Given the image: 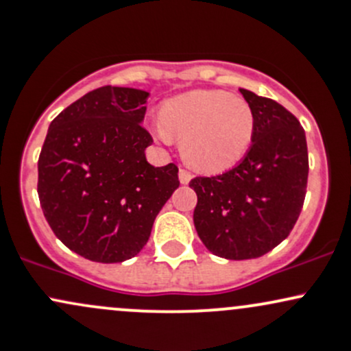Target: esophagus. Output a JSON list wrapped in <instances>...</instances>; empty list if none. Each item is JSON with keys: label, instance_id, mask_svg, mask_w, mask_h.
I'll return each mask as SVG.
<instances>
[{"label": "esophagus", "instance_id": "1", "mask_svg": "<svg viewBox=\"0 0 351 351\" xmlns=\"http://www.w3.org/2000/svg\"><path fill=\"white\" fill-rule=\"evenodd\" d=\"M192 179V174L189 171H186V169H180L179 171V180L180 184H189Z\"/></svg>", "mask_w": 351, "mask_h": 351}]
</instances>
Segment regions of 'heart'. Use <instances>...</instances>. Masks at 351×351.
Wrapping results in <instances>:
<instances>
[{"mask_svg":"<svg viewBox=\"0 0 351 351\" xmlns=\"http://www.w3.org/2000/svg\"><path fill=\"white\" fill-rule=\"evenodd\" d=\"M157 135L169 142L182 138V154L194 169L221 172L237 164L250 150L256 115L243 97L222 90H192L165 101Z\"/></svg>","mask_w":351,"mask_h":351,"instance_id":"heart-1","label":"heart"}]
</instances>
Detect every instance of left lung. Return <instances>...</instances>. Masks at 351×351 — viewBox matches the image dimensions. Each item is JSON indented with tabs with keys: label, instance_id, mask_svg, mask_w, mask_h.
Instances as JSON below:
<instances>
[{
	"label": "left lung",
	"instance_id": "1",
	"mask_svg": "<svg viewBox=\"0 0 351 351\" xmlns=\"http://www.w3.org/2000/svg\"><path fill=\"white\" fill-rule=\"evenodd\" d=\"M256 115L252 144L231 171L195 177L194 226L219 258L252 259L285 241L306 195L308 147L303 127L278 101L239 88Z\"/></svg>",
	"mask_w": 351,
	"mask_h": 351
}]
</instances>
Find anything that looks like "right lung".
Here are the masks:
<instances>
[{
    "label": "right lung",
    "instance_id": "right-lung-1",
    "mask_svg": "<svg viewBox=\"0 0 351 351\" xmlns=\"http://www.w3.org/2000/svg\"><path fill=\"white\" fill-rule=\"evenodd\" d=\"M149 92L100 86L50 123L38 159V197L55 236L95 263H122L145 246L179 187L176 164L145 159Z\"/></svg>",
    "mask_w": 351,
    "mask_h": 351
}]
</instances>
